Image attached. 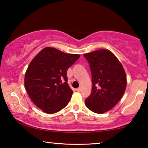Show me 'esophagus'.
Returning a JSON list of instances; mask_svg holds the SVG:
<instances>
[{
    "mask_svg": "<svg viewBox=\"0 0 148 148\" xmlns=\"http://www.w3.org/2000/svg\"><path fill=\"white\" fill-rule=\"evenodd\" d=\"M76 90H77V92H81V87H79V88L76 89Z\"/></svg>",
    "mask_w": 148,
    "mask_h": 148,
    "instance_id": "1",
    "label": "esophagus"
}]
</instances>
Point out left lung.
<instances>
[{
    "label": "left lung",
    "mask_w": 148,
    "mask_h": 148,
    "mask_svg": "<svg viewBox=\"0 0 148 148\" xmlns=\"http://www.w3.org/2000/svg\"><path fill=\"white\" fill-rule=\"evenodd\" d=\"M89 64L92 87L85 105L96 113L110 110L121 100L127 86V76L122 64L109 50L84 54Z\"/></svg>",
    "instance_id": "1"
}]
</instances>
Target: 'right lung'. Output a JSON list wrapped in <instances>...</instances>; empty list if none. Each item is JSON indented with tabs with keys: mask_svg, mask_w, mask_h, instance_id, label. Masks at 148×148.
<instances>
[{
	"mask_svg": "<svg viewBox=\"0 0 148 148\" xmlns=\"http://www.w3.org/2000/svg\"><path fill=\"white\" fill-rule=\"evenodd\" d=\"M79 57L47 47L31 62L24 84L31 100L44 112L55 113L69 103L73 92L67 83V71Z\"/></svg>",
	"mask_w": 148,
	"mask_h": 148,
	"instance_id": "obj_1",
	"label": "right lung"
}]
</instances>
